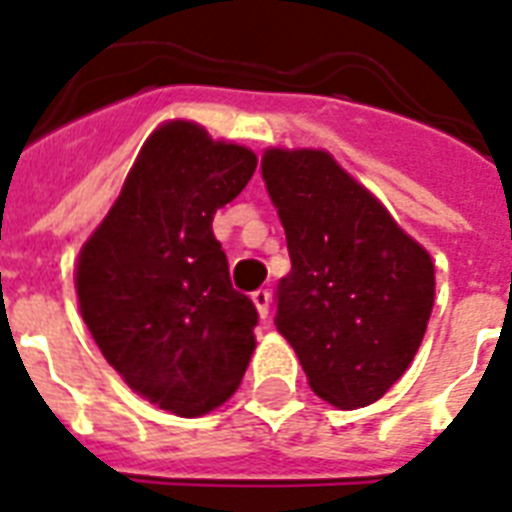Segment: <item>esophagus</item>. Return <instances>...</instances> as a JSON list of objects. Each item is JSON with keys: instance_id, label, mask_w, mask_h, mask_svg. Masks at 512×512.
<instances>
[{"instance_id": "esophagus-1", "label": "esophagus", "mask_w": 512, "mask_h": 512, "mask_svg": "<svg viewBox=\"0 0 512 512\" xmlns=\"http://www.w3.org/2000/svg\"><path fill=\"white\" fill-rule=\"evenodd\" d=\"M252 303H255L257 314H260V319H268V308H271V292L268 290H255L252 292Z\"/></svg>"}]
</instances>
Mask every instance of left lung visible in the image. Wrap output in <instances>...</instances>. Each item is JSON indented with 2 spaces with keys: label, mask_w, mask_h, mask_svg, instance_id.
Here are the masks:
<instances>
[{
  "label": "left lung",
  "mask_w": 512,
  "mask_h": 512,
  "mask_svg": "<svg viewBox=\"0 0 512 512\" xmlns=\"http://www.w3.org/2000/svg\"><path fill=\"white\" fill-rule=\"evenodd\" d=\"M260 169L292 260L276 290V327L322 400L376 403L427 333L432 257L330 152L273 147Z\"/></svg>",
  "instance_id": "8db88e82"
}]
</instances>
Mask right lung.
Returning <instances> with one entry per match:
<instances>
[{"label": "right lung", "mask_w": 512, "mask_h": 512, "mask_svg": "<svg viewBox=\"0 0 512 512\" xmlns=\"http://www.w3.org/2000/svg\"><path fill=\"white\" fill-rule=\"evenodd\" d=\"M255 152L171 120L77 257V300L104 360L134 392L201 416L239 389L255 351V303L233 290L212 220L247 187Z\"/></svg>", "instance_id": "add662e5"}]
</instances>
